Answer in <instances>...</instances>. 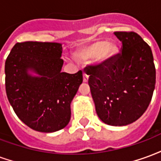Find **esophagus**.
Segmentation results:
<instances>
[{
    "instance_id": "obj_1",
    "label": "esophagus",
    "mask_w": 161,
    "mask_h": 161,
    "mask_svg": "<svg viewBox=\"0 0 161 161\" xmlns=\"http://www.w3.org/2000/svg\"><path fill=\"white\" fill-rule=\"evenodd\" d=\"M88 79H89V76L84 72V73L83 74V81H84V83H86V82H88Z\"/></svg>"
}]
</instances>
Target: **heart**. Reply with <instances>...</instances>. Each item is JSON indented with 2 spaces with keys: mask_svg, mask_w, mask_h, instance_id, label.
I'll return each instance as SVG.
<instances>
[{
  "mask_svg": "<svg viewBox=\"0 0 161 161\" xmlns=\"http://www.w3.org/2000/svg\"><path fill=\"white\" fill-rule=\"evenodd\" d=\"M117 53L118 47L116 44L114 42H107L106 40H98L79 51L77 56L82 59H91L97 58L98 63L105 64L110 61Z\"/></svg>",
  "mask_w": 161,
  "mask_h": 161,
  "instance_id": "obj_1",
  "label": "heart"
}]
</instances>
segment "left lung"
<instances>
[{
    "mask_svg": "<svg viewBox=\"0 0 161 161\" xmlns=\"http://www.w3.org/2000/svg\"><path fill=\"white\" fill-rule=\"evenodd\" d=\"M121 53L110 61L85 67L98 117L111 126H126L147 110L155 88L150 46L135 32H115Z\"/></svg>",
    "mask_w": 161,
    "mask_h": 161,
    "instance_id": "8db88e82",
    "label": "left lung"
}]
</instances>
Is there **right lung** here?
<instances>
[{"instance_id":"obj_1","label":"right lung","mask_w":161,"mask_h":161,"mask_svg":"<svg viewBox=\"0 0 161 161\" xmlns=\"http://www.w3.org/2000/svg\"><path fill=\"white\" fill-rule=\"evenodd\" d=\"M61 54L60 43L26 41L16 43L6 59L8 99L17 116L33 130L58 131L70 120V103L83 72H61Z\"/></svg>"}]
</instances>
